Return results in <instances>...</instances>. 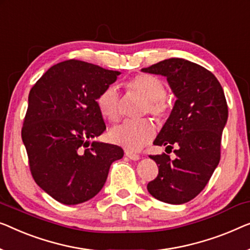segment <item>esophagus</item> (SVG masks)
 I'll use <instances>...</instances> for the list:
<instances>
[{"label": "esophagus", "instance_id": "esophagus-1", "mask_svg": "<svg viewBox=\"0 0 250 250\" xmlns=\"http://www.w3.org/2000/svg\"><path fill=\"white\" fill-rule=\"evenodd\" d=\"M125 155H126V157H127L128 159H131V160H134V161L139 160V159H140V155H139V154L133 153V152H131V151H126V152H125Z\"/></svg>", "mask_w": 250, "mask_h": 250}]
</instances>
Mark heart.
Segmentation results:
<instances>
[{"label":"heart","mask_w":250,"mask_h":250,"mask_svg":"<svg viewBox=\"0 0 250 250\" xmlns=\"http://www.w3.org/2000/svg\"><path fill=\"white\" fill-rule=\"evenodd\" d=\"M126 89L136 92L146 100L144 113H149L157 118H162L167 111L165 97L167 86L160 79L150 74H140L126 82ZM97 107L104 118L116 123L121 118L118 91L115 86H108L99 93L96 99ZM155 125L143 119L140 122H124L111 129L109 137L111 142L129 151H139L149 144L155 135Z\"/></svg>","instance_id":"1"}]
</instances>
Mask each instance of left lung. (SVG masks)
<instances>
[{"label":"left lung","instance_id":"8db88e82","mask_svg":"<svg viewBox=\"0 0 250 250\" xmlns=\"http://www.w3.org/2000/svg\"><path fill=\"white\" fill-rule=\"evenodd\" d=\"M167 78L176 96L167 122L154 140V146L175 150L168 154L150 155L159 165L157 178L147 190L157 200L184 204L204 189L220 161V147L228 121V104L214 74L184 59H169L141 70Z\"/></svg>","mask_w":250,"mask_h":250}]
</instances>
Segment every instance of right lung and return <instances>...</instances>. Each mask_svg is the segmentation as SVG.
I'll list each match as a JSON object with an SVG mask.
<instances>
[{"mask_svg":"<svg viewBox=\"0 0 250 250\" xmlns=\"http://www.w3.org/2000/svg\"><path fill=\"white\" fill-rule=\"evenodd\" d=\"M119 74L68 60L50 67L29 92L21 136L30 171L60 203L75 205L95 197L111 164L124 155L121 146L90 143L106 129L97 97Z\"/></svg>","mask_w":250,"mask_h":250,"instance_id":"add662e5","label":"right lung"}]
</instances>
